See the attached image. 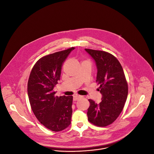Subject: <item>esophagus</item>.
Segmentation results:
<instances>
[{
    "mask_svg": "<svg viewBox=\"0 0 154 154\" xmlns=\"http://www.w3.org/2000/svg\"><path fill=\"white\" fill-rule=\"evenodd\" d=\"M82 96H80V95H78V94H75L74 96H73V100L74 101L75 100H79V99L82 98Z\"/></svg>",
    "mask_w": 154,
    "mask_h": 154,
    "instance_id": "esophagus-1",
    "label": "esophagus"
}]
</instances>
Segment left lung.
Masks as SVG:
<instances>
[{
	"mask_svg": "<svg viewBox=\"0 0 154 154\" xmlns=\"http://www.w3.org/2000/svg\"><path fill=\"white\" fill-rule=\"evenodd\" d=\"M97 67L96 82L102 101L96 103L89 99L88 120L95 125L105 127L113 123L123 110L128 94V85L122 66L112 54L101 51L85 49Z\"/></svg>",
	"mask_w": 154,
	"mask_h": 154,
	"instance_id": "1",
	"label": "left lung"
}]
</instances>
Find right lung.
<instances>
[{"instance_id":"1","label":"right lung","mask_w":154,"mask_h":154,"mask_svg":"<svg viewBox=\"0 0 154 154\" xmlns=\"http://www.w3.org/2000/svg\"><path fill=\"white\" fill-rule=\"evenodd\" d=\"M74 48L55 52L38 60L29 77L28 96L37 120L54 131L66 128L72 116V96L55 95L54 88L60 80L63 62Z\"/></svg>"}]
</instances>
